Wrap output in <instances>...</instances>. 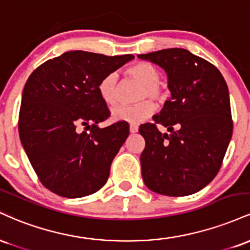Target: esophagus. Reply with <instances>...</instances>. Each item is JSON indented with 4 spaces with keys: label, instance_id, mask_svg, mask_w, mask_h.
Listing matches in <instances>:
<instances>
[{
    "label": "esophagus",
    "instance_id": "esophagus-1",
    "mask_svg": "<svg viewBox=\"0 0 250 250\" xmlns=\"http://www.w3.org/2000/svg\"><path fill=\"white\" fill-rule=\"evenodd\" d=\"M129 130H130V133H136L139 130V127L136 125H129Z\"/></svg>",
    "mask_w": 250,
    "mask_h": 250
}]
</instances>
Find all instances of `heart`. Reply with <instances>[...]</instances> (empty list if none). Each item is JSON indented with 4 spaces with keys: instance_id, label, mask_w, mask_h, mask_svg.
I'll return each instance as SVG.
<instances>
[{
    "instance_id": "b5f03b06",
    "label": "heart",
    "mask_w": 250,
    "mask_h": 250,
    "mask_svg": "<svg viewBox=\"0 0 250 250\" xmlns=\"http://www.w3.org/2000/svg\"><path fill=\"white\" fill-rule=\"evenodd\" d=\"M125 74L143 85L140 93V100L150 99L159 104L167 101L169 93L167 89L159 83L161 80V73L153 64L143 61L136 62L125 70ZM99 93L107 104H115L119 100L120 93V81L116 73H109L103 77L99 83ZM153 111V103L142 101L134 105H117L111 110V116L116 121H125L135 125L147 120Z\"/></svg>"
}]
</instances>
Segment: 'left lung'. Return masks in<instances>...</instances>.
<instances>
[{
	"instance_id": "8db88e82",
	"label": "left lung",
	"mask_w": 250,
	"mask_h": 250,
	"mask_svg": "<svg viewBox=\"0 0 250 250\" xmlns=\"http://www.w3.org/2000/svg\"><path fill=\"white\" fill-rule=\"evenodd\" d=\"M139 57L166 70L171 91L155 123L140 125L145 185L167 196L196 193L219 173L233 135L227 83L214 64L181 48ZM157 124L171 133L162 134Z\"/></svg>"
}]
</instances>
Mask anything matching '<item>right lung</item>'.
Wrapping results in <instances>:
<instances>
[{
    "mask_svg": "<svg viewBox=\"0 0 250 250\" xmlns=\"http://www.w3.org/2000/svg\"><path fill=\"white\" fill-rule=\"evenodd\" d=\"M133 59L67 51L30 74L22 94L19 134L37 177L50 191L76 199L105 185L129 125L97 127L110 116L99 83Z\"/></svg>",
    "mask_w": 250,
    "mask_h": 250,
    "instance_id": "obj_1",
    "label": "right lung"
}]
</instances>
